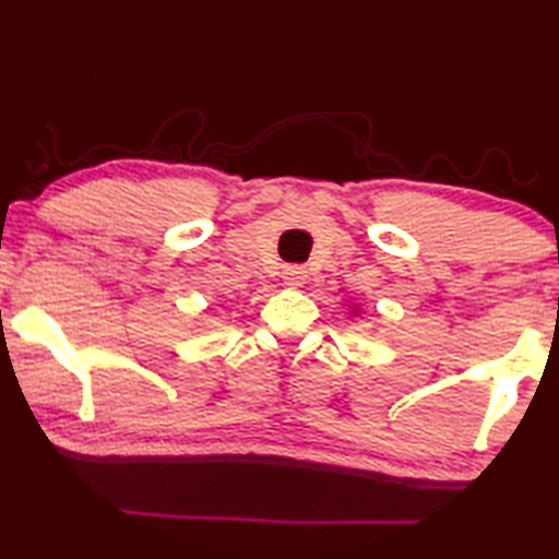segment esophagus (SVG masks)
<instances>
[{"label":"esophagus","mask_w":559,"mask_h":559,"mask_svg":"<svg viewBox=\"0 0 559 559\" xmlns=\"http://www.w3.org/2000/svg\"><path fill=\"white\" fill-rule=\"evenodd\" d=\"M306 278H308V271L302 266H286V269H283V283H286V286H290V288L302 286Z\"/></svg>","instance_id":"esophagus-1"}]
</instances>
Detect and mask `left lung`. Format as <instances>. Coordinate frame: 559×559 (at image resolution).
<instances>
[{"label": "left lung", "mask_w": 559, "mask_h": 559, "mask_svg": "<svg viewBox=\"0 0 559 559\" xmlns=\"http://www.w3.org/2000/svg\"><path fill=\"white\" fill-rule=\"evenodd\" d=\"M349 313H353V316H357V313H359V308L355 306V302H353V310H349Z\"/></svg>", "instance_id": "obj_1"}]
</instances>
